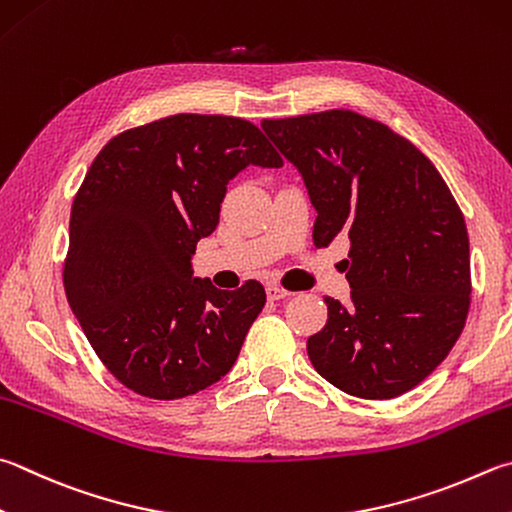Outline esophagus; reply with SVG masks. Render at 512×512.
<instances>
[{
	"label": "esophagus",
	"instance_id": "esophagus-1",
	"mask_svg": "<svg viewBox=\"0 0 512 512\" xmlns=\"http://www.w3.org/2000/svg\"><path fill=\"white\" fill-rule=\"evenodd\" d=\"M266 295H268V300L277 302V300H284V297L291 295V291H288V288H284V286L268 284V286H266Z\"/></svg>",
	"mask_w": 512,
	"mask_h": 512
}]
</instances>
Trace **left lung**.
<instances>
[{
	"mask_svg": "<svg viewBox=\"0 0 512 512\" xmlns=\"http://www.w3.org/2000/svg\"><path fill=\"white\" fill-rule=\"evenodd\" d=\"M318 210L313 244L349 237L351 304L324 297L327 324L306 340L318 374L383 401L441 365L466 327L470 246L459 203L434 163L374 118L329 109L264 118Z\"/></svg>",
	"mask_w": 512,
	"mask_h": 512,
	"instance_id": "8db88e82",
	"label": "left lung"
}]
</instances>
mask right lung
Returning <instances> with one entry per match:
<instances>
[{"mask_svg":"<svg viewBox=\"0 0 512 512\" xmlns=\"http://www.w3.org/2000/svg\"><path fill=\"white\" fill-rule=\"evenodd\" d=\"M246 165H284L257 125L176 114L111 138L73 197L64 293L102 365L136 394L174 401L217 383L264 309L259 282L221 291L190 268Z\"/></svg>","mask_w":512,"mask_h":512,"instance_id":"right-lung-1","label":"right lung"}]
</instances>
